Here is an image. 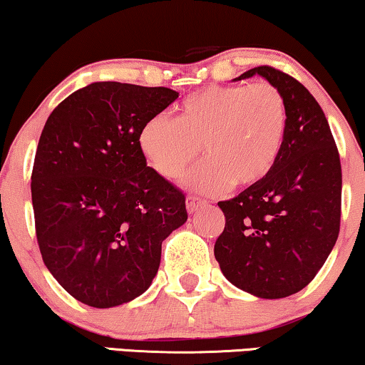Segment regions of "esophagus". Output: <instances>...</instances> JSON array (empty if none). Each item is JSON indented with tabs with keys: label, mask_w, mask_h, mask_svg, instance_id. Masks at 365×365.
I'll return each instance as SVG.
<instances>
[{
	"label": "esophagus",
	"mask_w": 365,
	"mask_h": 365,
	"mask_svg": "<svg viewBox=\"0 0 365 365\" xmlns=\"http://www.w3.org/2000/svg\"><path fill=\"white\" fill-rule=\"evenodd\" d=\"M204 204H206V202H204L201 197L192 196V194H189V196L186 197V207H187L189 212H196L199 207L204 206Z\"/></svg>",
	"instance_id": "1"
}]
</instances>
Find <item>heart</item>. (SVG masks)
<instances>
[{
	"label": "heart",
	"mask_w": 365,
	"mask_h": 365,
	"mask_svg": "<svg viewBox=\"0 0 365 365\" xmlns=\"http://www.w3.org/2000/svg\"><path fill=\"white\" fill-rule=\"evenodd\" d=\"M287 103L271 83L212 84L182 99L178 116L154 114L139 129L148 163L168 179L181 178L204 153L209 161L187 179L206 194L252 187L272 173L287 131Z\"/></svg>",
	"instance_id": "b5f03b06"
}]
</instances>
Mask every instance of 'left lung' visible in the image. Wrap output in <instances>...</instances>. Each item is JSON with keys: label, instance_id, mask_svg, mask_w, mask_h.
<instances>
[{"label": "left lung", "instance_id": "obj_1", "mask_svg": "<svg viewBox=\"0 0 365 365\" xmlns=\"http://www.w3.org/2000/svg\"><path fill=\"white\" fill-rule=\"evenodd\" d=\"M287 103V131L272 173L217 202L226 226L214 256L227 281L262 299L296 294L316 277L341 229V158L322 108L296 78L257 66Z\"/></svg>", "mask_w": 365, "mask_h": 365}]
</instances>
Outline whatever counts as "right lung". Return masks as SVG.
<instances>
[{
	"label": "right lung",
	"mask_w": 365,
	"mask_h": 365,
	"mask_svg": "<svg viewBox=\"0 0 365 365\" xmlns=\"http://www.w3.org/2000/svg\"><path fill=\"white\" fill-rule=\"evenodd\" d=\"M178 96L93 83L44 124L31 173L34 229L49 272L79 302L106 309L141 296L163 241L186 222V196L148 166L138 144L144 121Z\"/></svg>",
	"instance_id": "add662e5"
}]
</instances>
